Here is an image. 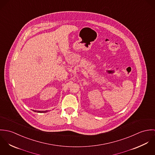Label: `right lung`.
<instances>
[{"label": "right lung", "instance_id": "obj_1", "mask_svg": "<svg viewBox=\"0 0 155 155\" xmlns=\"http://www.w3.org/2000/svg\"><path fill=\"white\" fill-rule=\"evenodd\" d=\"M35 112H38V113H46L48 112V110H45V111H40V110H33Z\"/></svg>", "mask_w": 155, "mask_h": 155}]
</instances>
